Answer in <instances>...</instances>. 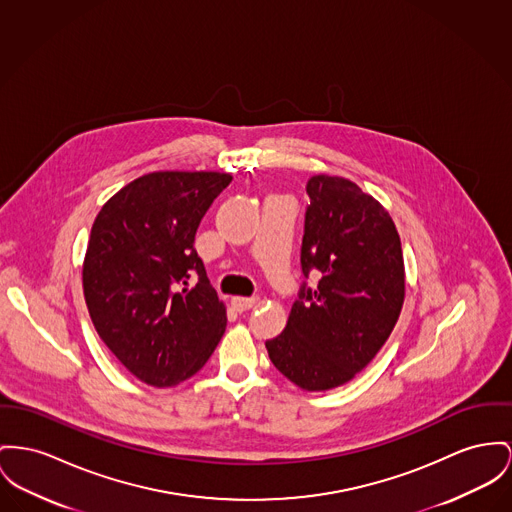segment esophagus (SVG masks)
Segmentation results:
<instances>
[{
    "label": "esophagus",
    "mask_w": 512,
    "mask_h": 512,
    "mask_svg": "<svg viewBox=\"0 0 512 512\" xmlns=\"http://www.w3.org/2000/svg\"><path fill=\"white\" fill-rule=\"evenodd\" d=\"M256 303H258V299H256V297H233V299H231V305L237 308L239 312L254 307Z\"/></svg>",
    "instance_id": "obj_1"
}]
</instances>
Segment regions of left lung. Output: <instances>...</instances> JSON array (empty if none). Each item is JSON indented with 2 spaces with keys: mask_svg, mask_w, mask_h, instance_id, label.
Here are the masks:
<instances>
[{
  "mask_svg": "<svg viewBox=\"0 0 512 512\" xmlns=\"http://www.w3.org/2000/svg\"><path fill=\"white\" fill-rule=\"evenodd\" d=\"M303 273L320 275L266 341L275 369L307 392L353 380L390 338L406 299L398 229L386 207L343 176L308 180Z\"/></svg>",
  "mask_w": 512,
  "mask_h": 512,
  "instance_id": "obj_1",
  "label": "left lung"
}]
</instances>
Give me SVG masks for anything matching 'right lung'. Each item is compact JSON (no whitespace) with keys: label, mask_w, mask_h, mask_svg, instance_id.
<instances>
[{"label":"right lung","mask_w":512,"mask_h":512,"mask_svg":"<svg viewBox=\"0 0 512 512\" xmlns=\"http://www.w3.org/2000/svg\"><path fill=\"white\" fill-rule=\"evenodd\" d=\"M231 180L215 171L143 174L101 207L91 227L83 293L93 326L149 386L196 375L225 334L227 308L207 281L194 237ZM192 271L201 275L194 288Z\"/></svg>","instance_id":"add662e5"}]
</instances>
